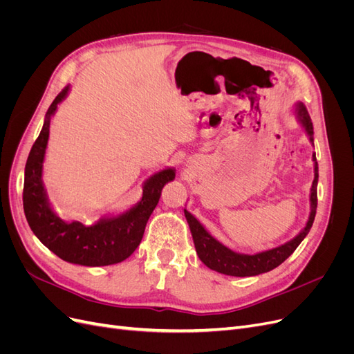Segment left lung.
Wrapping results in <instances>:
<instances>
[{
    "label": "left lung",
    "mask_w": 354,
    "mask_h": 354,
    "mask_svg": "<svg viewBox=\"0 0 354 354\" xmlns=\"http://www.w3.org/2000/svg\"><path fill=\"white\" fill-rule=\"evenodd\" d=\"M294 115L299 125L303 127L306 131L310 143L315 146L313 140V124L310 120V115L306 109V106L301 102H297L294 106ZM313 164H315V180L312 183V189H310V214L308 220L306 223L304 229L299 230L297 236H294L291 241L285 242L283 245L276 246V248L261 251L257 254H241L236 251H232L226 245H223L220 241H217L212 234L203 227V224L185 208V217L187 220L189 229L194 238V243L196 248V254L199 260L209 267L211 270H216L218 273L227 274V276H236V277H245V276H257L266 272H270L276 269L277 266L282 264L289 255H291L297 246L303 242V239L307 236L313 226L316 208H317V180H319V168L316 153L312 155Z\"/></svg>",
    "instance_id": "obj_1"
}]
</instances>
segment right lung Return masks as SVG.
<instances>
[{"label": "right lung", "mask_w": 354, "mask_h": 354, "mask_svg": "<svg viewBox=\"0 0 354 354\" xmlns=\"http://www.w3.org/2000/svg\"><path fill=\"white\" fill-rule=\"evenodd\" d=\"M71 85L53 100L37 142L32 146L24 185V209L30 230L42 245L59 259L72 264L100 267L121 263L142 242L146 224L160 198V190L176 178V168L167 167L143 183V195L134 207L120 214H106L95 223L62 220L53 209L42 181L51 118L57 106L68 97Z\"/></svg>", "instance_id": "add662e5"}]
</instances>
